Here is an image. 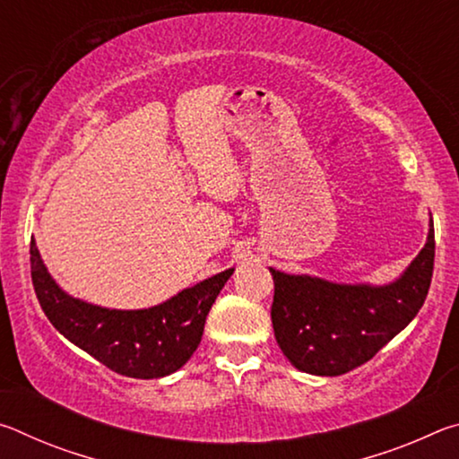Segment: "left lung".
<instances>
[{
	"instance_id": "left-lung-1",
	"label": "left lung",
	"mask_w": 459,
	"mask_h": 459,
	"mask_svg": "<svg viewBox=\"0 0 459 459\" xmlns=\"http://www.w3.org/2000/svg\"><path fill=\"white\" fill-rule=\"evenodd\" d=\"M435 235L397 281L383 287L340 285L269 269L275 281V340L295 368L340 377L368 362L407 328L425 304L433 277Z\"/></svg>"
}]
</instances>
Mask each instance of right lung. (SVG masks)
<instances>
[{
  "label": "right lung",
  "mask_w": 459,
  "mask_h": 459,
  "mask_svg": "<svg viewBox=\"0 0 459 459\" xmlns=\"http://www.w3.org/2000/svg\"><path fill=\"white\" fill-rule=\"evenodd\" d=\"M30 265L36 298L62 336L92 359L131 378H160L182 368L196 351L206 316L235 269L208 277L166 304L135 312L107 309L66 295L52 281L32 238Z\"/></svg>",
  "instance_id": "1"
}]
</instances>
